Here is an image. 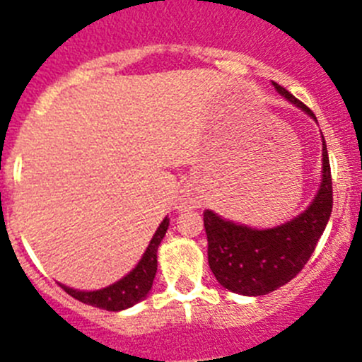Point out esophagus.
<instances>
[{
	"instance_id": "34e87169",
	"label": "esophagus",
	"mask_w": 362,
	"mask_h": 362,
	"mask_svg": "<svg viewBox=\"0 0 362 362\" xmlns=\"http://www.w3.org/2000/svg\"><path fill=\"white\" fill-rule=\"evenodd\" d=\"M196 196L192 194L188 188H181V190L175 194L174 197V206L177 210H188V209H194L196 206Z\"/></svg>"
}]
</instances>
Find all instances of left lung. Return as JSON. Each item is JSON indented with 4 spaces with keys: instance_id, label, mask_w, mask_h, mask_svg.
I'll list each match as a JSON object with an SVG mask.
<instances>
[{
    "instance_id": "8db88e82",
    "label": "left lung",
    "mask_w": 362,
    "mask_h": 362,
    "mask_svg": "<svg viewBox=\"0 0 362 362\" xmlns=\"http://www.w3.org/2000/svg\"><path fill=\"white\" fill-rule=\"evenodd\" d=\"M290 103L315 119L313 112L286 88L272 81ZM330 159L322 137L321 185L305 212L272 228H252L226 221L214 210L203 214L209 264L217 283L241 296H267L290 283L312 257L332 214Z\"/></svg>"
}]
</instances>
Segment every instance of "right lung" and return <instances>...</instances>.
<instances>
[{
  "mask_svg": "<svg viewBox=\"0 0 362 362\" xmlns=\"http://www.w3.org/2000/svg\"><path fill=\"white\" fill-rule=\"evenodd\" d=\"M168 225H170V219L165 217L159 228L152 235V239H150V245L146 246L145 254L141 255L139 263L127 276L121 277L119 281H116L107 288L76 290L62 283H59V286L69 296H72L74 299L81 300L85 305L95 306V308L108 310V312H121V310L130 308L136 303L145 299L148 296L150 288H152L153 277H156V272H158V248L161 245L163 238H165Z\"/></svg>",
  "mask_w": 362,
  "mask_h": 362,
  "instance_id": "add662e5",
  "label": "right lung"
}]
</instances>
